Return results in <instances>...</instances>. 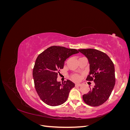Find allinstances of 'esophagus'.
Wrapping results in <instances>:
<instances>
[{
	"mask_svg": "<svg viewBox=\"0 0 130 130\" xmlns=\"http://www.w3.org/2000/svg\"><path fill=\"white\" fill-rule=\"evenodd\" d=\"M81 84H79V83H76L75 84V86H79V87H80V86H81Z\"/></svg>",
	"mask_w": 130,
	"mask_h": 130,
	"instance_id": "esophagus-1",
	"label": "esophagus"
}]
</instances>
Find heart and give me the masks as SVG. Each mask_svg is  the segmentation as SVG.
Listing matches in <instances>:
<instances>
[{
  "instance_id": "obj_1",
  "label": "heart",
  "mask_w": 130,
  "mask_h": 130,
  "mask_svg": "<svg viewBox=\"0 0 130 130\" xmlns=\"http://www.w3.org/2000/svg\"><path fill=\"white\" fill-rule=\"evenodd\" d=\"M73 78H74V80H78V79H79V78H80V77L78 76V75H74L73 76Z\"/></svg>"
}]
</instances>
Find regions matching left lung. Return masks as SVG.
I'll list each match as a JSON object with an SVG mask.
<instances>
[{"instance_id": "obj_1", "label": "left lung", "mask_w": 130, "mask_h": 130, "mask_svg": "<svg viewBox=\"0 0 130 130\" xmlns=\"http://www.w3.org/2000/svg\"><path fill=\"white\" fill-rule=\"evenodd\" d=\"M78 50L88 58L89 63V74L86 80L93 81L95 83L93 88L82 98L89 106H100L107 100L115 87L114 64L107 55L101 51L94 49Z\"/></svg>"}]
</instances>
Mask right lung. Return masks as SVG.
Instances as JSON below:
<instances>
[{
  "mask_svg": "<svg viewBox=\"0 0 130 130\" xmlns=\"http://www.w3.org/2000/svg\"><path fill=\"white\" fill-rule=\"evenodd\" d=\"M79 53L75 49L52 46L38 56L33 69L35 87L40 99L49 106L60 105L66 101L75 84L67 80L61 84L57 81L64 61L72 55Z\"/></svg>",
  "mask_w": 130,
  "mask_h": 130,
  "instance_id": "obj_1",
  "label": "right lung"
}]
</instances>
